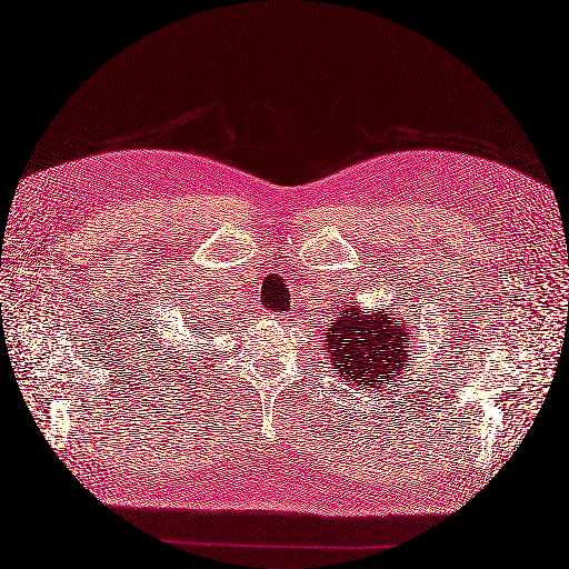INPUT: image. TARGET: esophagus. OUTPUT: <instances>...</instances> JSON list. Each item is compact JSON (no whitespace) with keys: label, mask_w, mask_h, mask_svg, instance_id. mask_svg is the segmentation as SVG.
<instances>
[{"label":"esophagus","mask_w":569,"mask_h":569,"mask_svg":"<svg viewBox=\"0 0 569 569\" xmlns=\"http://www.w3.org/2000/svg\"><path fill=\"white\" fill-rule=\"evenodd\" d=\"M268 315V319H273L276 323H282V327H287V321L291 319V315H287V312H266Z\"/></svg>","instance_id":"esophagus-1"}]
</instances>
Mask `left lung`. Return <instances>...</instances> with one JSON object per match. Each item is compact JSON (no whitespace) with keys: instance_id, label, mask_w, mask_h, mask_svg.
<instances>
[{"instance_id":"1","label":"left lung","mask_w":569,"mask_h":569,"mask_svg":"<svg viewBox=\"0 0 569 569\" xmlns=\"http://www.w3.org/2000/svg\"><path fill=\"white\" fill-rule=\"evenodd\" d=\"M331 323L327 351L340 380L355 382L366 391L387 389L391 380H402L405 366L415 359L412 321L408 317L391 315V308L366 315L357 303H349Z\"/></svg>"}]
</instances>
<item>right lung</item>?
Here are the masks:
<instances>
[{
    "label": "right lung",
    "mask_w": 569,
    "mask_h": 569,
    "mask_svg": "<svg viewBox=\"0 0 569 569\" xmlns=\"http://www.w3.org/2000/svg\"><path fill=\"white\" fill-rule=\"evenodd\" d=\"M192 323H194V329H192V333H197V336H199V333H201V329H199V323H197V321H192Z\"/></svg>",
    "instance_id": "right-lung-1"
}]
</instances>
